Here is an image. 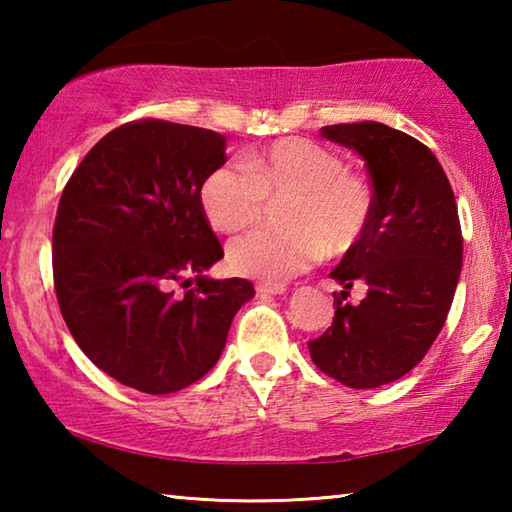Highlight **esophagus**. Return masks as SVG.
<instances>
[{"mask_svg":"<svg viewBox=\"0 0 512 512\" xmlns=\"http://www.w3.org/2000/svg\"><path fill=\"white\" fill-rule=\"evenodd\" d=\"M284 291H287L284 284H257L259 296H280Z\"/></svg>","mask_w":512,"mask_h":512,"instance_id":"esophagus-1","label":"esophagus"}]
</instances>
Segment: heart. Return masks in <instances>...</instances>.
<instances>
[{
  "instance_id": "1",
  "label": "heart",
  "mask_w": 512,
  "mask_h": 512,
  "mask_svg": "<svg viewBox=\"0 0 512 512\" xmlns=\"http://www.w3.org/2000/svg\"><path fill=\"white\" fill-rule=\"evenodd\" d=\"M287 230H255L228 246L232 273L284 284L305 273L323 253L345 255L366 237L375 194L366 176L350 171L339 153L302 137H287L241 162L216 167L201 201L221 232L255 225L268 201L283 203Z\"/></svg>"
}]
</instances>
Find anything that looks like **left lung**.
<instances>
[{"instance_id": "1", "label": "left lung", "mask_w": 512, "mask_h": 512, "mask_svg": "<svg viewBox=\"0 0 512 512\" xmlns=\"http://www.w3.org/2000/svg\"><path fill=\"white\" fill-rule=\"evenodd\" d=\"M320 135L357 151L375 194L370 228L329 277L334 320L309 341L311 361L350 388H377L418 366L443 329L463 266L452 185L427 146L379 121L336 124ZM367 287L359 306L342 300Z\"/></svg>"}]
</instances>
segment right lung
I'll return each instance as SVG.
<instances>
[{"mask_svg": "<svg viewBox=\"0 0 512 512\" xmlns=\"http://www.w3.org/2000/svg\"><path fill=\"white\" fill-rule=\"evenodd\" d=\"M221 164V133L140 119L101 137L60 196V314L85 357L135 391L167 395L201 379L255 296L241 277L203 275L223 257L201 201ZM187 274L197 287L178 297L172 284Z\"/></svg>", "mask_w": 512, "mask_h": 512, "instance_id": "add662e5", "label": "right lung"}]
</instances>
